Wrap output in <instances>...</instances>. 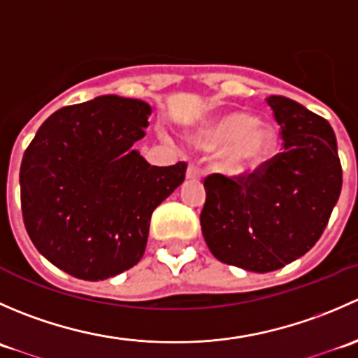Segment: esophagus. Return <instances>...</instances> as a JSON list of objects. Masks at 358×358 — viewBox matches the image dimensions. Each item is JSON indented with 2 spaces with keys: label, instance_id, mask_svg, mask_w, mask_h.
I'll return each mask as SVG.
<instances>
[{
  "label": "esophagus",
  "instance_id": "1",
  "mask_svg": "<svg viewBox=\"0 0 358 358\" xmlns=\"http://www.w3.org/2000/svg\"><path fill=\"white\" fill-rule=\"evenodd\" d=\"M202 176V171L201 168L197 164H194V162H190L189 168H187V178L189 180H199Z\"/></svg>",
  "mask_w": 358,
  "mask_h": 358
}]
</instances>
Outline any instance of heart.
Masks as SVG:
<instances>
[{
    "label": "heart",
    "mask_w": 358,
    "mask_h": 358,
    "mask_svg": "<svg viewBox=\"0 0 358 358\" xmlns=\"http://www.w3.org/2000/svg\"><path fill=\"white\" fill-rule=\"evenodd\" d=\"M279 129L270 122H258L249 112L232 110L220 115L196 136L206 150H225L222 166L230 175H249L265 168L279 150Z\"/></svg>",
    "instance_id": "1"
}]
</instances>
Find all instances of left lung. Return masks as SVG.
Returning <instances> with one entry per match:
<instances>
[{
    "label": "left lung",
    "instance_id": "left-lung-1",
    "mask_svg": "<svg viewBox=\"0 0 358 358\" xmlns=\"http://www.w3.org/2000/svg\"><path fill=\"white\" fill-rule=\"evenodd\" d=\"M284 152L256 173L206 176L202 236L216 259L249 272H273L315 246L343 183L329 122L301 103L272 95Z\"/></svg>",
    "mask_w": 358,
    "mask_h": 358
}]
</instances>
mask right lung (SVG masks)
<instances>
[{"instance_id": "1", "label": "right lung", "mask_w": 358, "mask_h": 358, "mask_svg": "<svg viewBox=\"0 0 358 358\" xmlns=\"http://www.w3.org/2000/svg\"><path fill=\"white\" fill-rule=\"evenodd\" d=\"M147 102L103 95L53 112L25 149L20 202L29 237L48 262L83 280L142 259L150 216L185 180L187 162L150 166Z\"/></svg>"}]
</instances>
